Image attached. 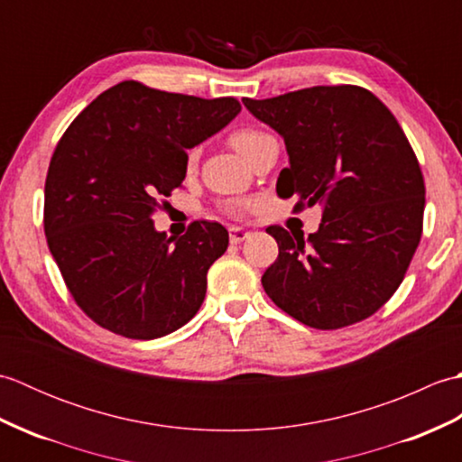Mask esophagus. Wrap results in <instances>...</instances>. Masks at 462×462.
Masks as SVG:
<instances>
[{"label":"esophagus","mask_w":462,"mask_h":462,"mask_svg":"<svg viewBox=\"0 0 462 462\" xmlns=\"http://www.w3.org/2000/svg\"><path fill=\"white\" fill-rule=\"evenodd\" d=\"M250 236V232L248 230H244V228H238V226H232L230 228V242L232 244H240V242H244Z\"/></svg>","instance_id":"esophagus-1"}]
</instances>
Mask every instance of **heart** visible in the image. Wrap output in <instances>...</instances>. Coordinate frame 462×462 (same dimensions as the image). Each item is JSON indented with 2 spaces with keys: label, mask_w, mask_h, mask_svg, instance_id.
I'll list each match as a JSON object with an SVG mask.
<instances>
[{
  "label": "heart",
  "mask_w": 462,
  "mask_h": 462,
  "mask_svg": "<svg viewBox=\"0 0 462 462\" xmlns=\"http://www.w3.org/2000/svg\"><path fill=\"white\" fill-rule=\"evenodd\" d=\"M273 141V136L263 133L260 129H252V126H244V129H236L230 133V144L236 149L244 159L252 162L254 156H256L263 146ZM196 161H199V151L192 149L186 154V169L192 171L196 166ZM224 210L232 214V216H240L242 214V204L240 202H230L224 206Z\"/></svg>",
  "instance_id": "heart-1"
}]
</instances>
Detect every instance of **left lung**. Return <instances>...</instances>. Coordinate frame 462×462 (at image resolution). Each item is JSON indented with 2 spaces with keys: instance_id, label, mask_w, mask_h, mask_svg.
<instances>
[{
  "instance_id": "obj_1",
  "label": "left lung",
  "mask_w": 462,
  "mask_h": 462,
  "mask_svg": "<svg viewBox=\"0 0 462 462\" xmlns=\"http://www.w3.org/2000/svg\"><path fill=\"white\" fill-rule=\"evenodd\" d=\"M242 101L286 143L290 166L278 176L280 199L298 196L296 210L323 208L319 230L308 240L268 226L280 254L263 272V290L310 328L367 319L401 286L423 234L425 180L403 129L357 85Z\"/></svg>"
}]
</instances>
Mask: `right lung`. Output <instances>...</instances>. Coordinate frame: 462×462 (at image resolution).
Returning a JSON list of instances; mask_svg holds the SVG:
<instances>
[{"mask_svg": "<svg viewBox=\"0 0 462 462\" xmlns=\"http://www.w3.org/2000/svg\"><path fill=\"white\" fill-rule=\"evenodd\" d=\"M240 109L234 97L200 99L123 81L67 126L49 162L43 228L67 290L97 326L156 339L200 310L228 230L196 220L184 236L166 238L152 214L182 186L186 151Z\"/></svg>", "mask_w": 462, "mask_h": 462, "instance_id": "1", "label": "right lung"}]
</instances>
